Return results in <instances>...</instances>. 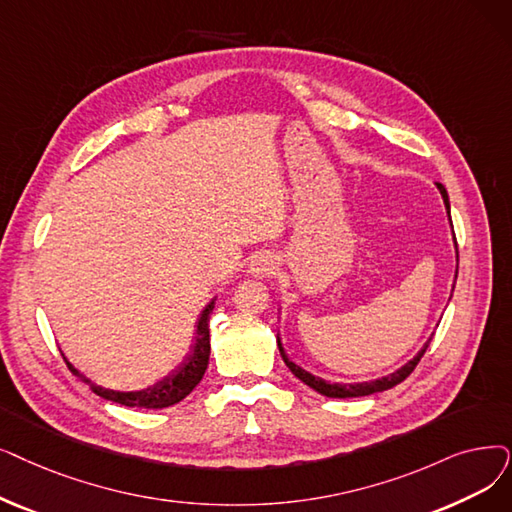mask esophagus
Returning <instances> with one entry per match:
<instances>
[{"instance_id":"obj_1","label":"esophagus","mask_w":512,"mask_h":512,"mask_svg":"<svg viewBox=\"0 0 512 512\" xmlns=\"http://www.w3.org/2000/svg\"><path fill=\"white\" fill-rule=\"evenodd\" d=\"M276 257L268 251H261V253H255L249 261V274L255 276V278H270L276 270Z\"/></svg>"}]
</instances>
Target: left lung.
Segmentation results:
<instances>
[{"label": "left lung", "instance_id": "8db88e82", "mask_svg": "<svg viewBox=\"0 0 512 512\" xmlns=\"http://www.w3.org/2000/svg\"><path fill=\"white\" fill-rule=\"evenodd\" d=\"M435 186H437V190H439V194H441V198H443V205H446V213H448V219H450V224H452L448 192H446V188H443L441 184H435ZM454 244H456V236H454ZM456 253H458V249H456ZM456 257H458V255H456ZM456 274H458V272H456ZM454 282H456V280H454ZM452 291H454V288H452ZM450 299H452V297H450ZM431 339H433V337H429V341H427L425 345H422V347L418 349V353L414 355V358H412V360H408L402 368H397L395 372H391V374H387V376H381V379H374V381H362V383H332V381L322 379V376H318V374H311L309 370L301 368L299 364H295L291 358H288L286 351H284V347H282L280 335H278V349H280V355H282L284 364L288 366V370H291L301 383H305L307 387H311L314 391H318L320 395H326V397H337V399H347V397H364V395H372V393H381V391H387V389H391V387L399 385L402 381H406L408 376H410V372H412V370L416 368V364L420 362L422 355H425V351H427V347H429Z\"/></svg>", "mask_w": 512, "mask_h": 512}]
</instances>
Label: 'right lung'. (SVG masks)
Here are the masks:
<instances>
[{"instance_id":"add662e5","label":"right lung","mask_w":512,"mask_h":512,"mask_svg":"<svg viewBox=\"0 0 512 512\" xmlns=\"http://www.w3.org/2000/svg\"><path fill=\"white\" fill-rule=\"evenodd\" d=\"M215 299L213 297L205 309L201 311V316L196 320V330H194V339L190 343V351L186 353V358L177 364L169 374H165L161 381H157L154 385L140 389V391H115V389H106L98 383H94L90 376H85L79 368H75L69 358H66L64 351L62 358L69 366V370L79 376V379L90 387L96 395L108 399V402H115L127 408H152V410H159V408H169L177 402H182V399L201 383V379L205 376V370L209 366V355H211V341H209V318H211V311L215 307Z\"/></svg>"}]
</instances>
